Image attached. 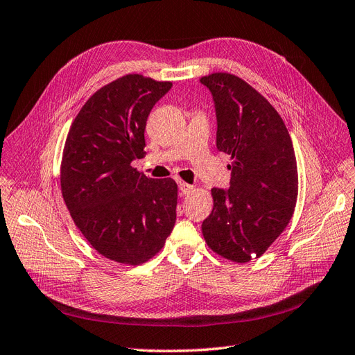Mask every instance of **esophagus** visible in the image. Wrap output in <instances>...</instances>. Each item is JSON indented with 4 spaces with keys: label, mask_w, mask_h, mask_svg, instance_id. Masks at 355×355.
<instances>
[{
    "label": "esophagus",
    "mask_w": 355,
    "mask_h": 355,
    "mask_svg": "<svg viewBox=\"0 0 355 355\" xmlns=\"http://www.w3.org/2000/svg\"><path fill=\"white\" fill-rule=\"evenodd\" d=\"M178 187H180V190H181V193L183 195H189V193H191V191H193V186L191 184H187V183H184V181H180L178 183Z\"/></svg>",
    "instance_id": "34e87169"
}]
</instances>
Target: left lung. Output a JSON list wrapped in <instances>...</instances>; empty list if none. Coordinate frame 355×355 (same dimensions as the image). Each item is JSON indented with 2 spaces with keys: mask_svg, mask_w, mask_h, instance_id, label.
Wrapping results in <instances>:
<instances>
[{
  "mask_svg": "<svg viewBox=\"0 0 355 355\" xmlns=\"http://www.w3.org/2000/svg\"><path fill=\"white\" fill-rule=\"evenodd\" d=\"M200 83L214 99L217 148L232 160L230 187L211 190L214 207L202 234L218 256L247 263L272 245L295 212V148L278 111L244 80L214 73Z\"/></svg>",
  "mask_w": 355,
  "mask_h": 355,
  "instance_id": "1",
  "label": "left lung"
}]
</instances>
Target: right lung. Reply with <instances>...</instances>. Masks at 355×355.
Here are the masks:
<instances>
[{"mask_svg": "<svg viewBox=\"0 0 355 355\" xmlns=\"http://www.w3.org/2000/svg\"><path fill=\"white\" fill-rule=\"evenodd\" d=\"M171 82L128 74L78 111L65 141L60 190L76 226L101 256L137 266L165 245L177 218L178 187L132 166L144 156L151 108Z\"/></svg>", "mask_w": 355, "mask_h": 355, "instance_id": "add662e5", "label": "right lung"}]
</instances>
